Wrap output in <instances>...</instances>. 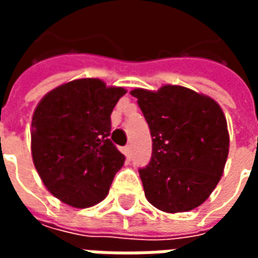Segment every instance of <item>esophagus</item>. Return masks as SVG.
<instances>
[{
	"mask_svg": "<svg viewBox=\"0 0 258 258\" xmlns=\"http://www.w3.org/2000/svg\"><path fill=\"white\" fill-rule=\"evenodd\" d=\"M131 153H133V152H131V146L130 145L124 146V155H125L127 159H131Z\"/></svg>",
	"mask_w": 258,
	"mask_h": 258,
	"instance_id": "1",
	"label": "esophagus"
}]
</instances>
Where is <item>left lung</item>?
Here are the masks:
<instances>
[{
  "instance_id": "left-lung-1",
  "label": "left lung",
  "mask_w": 258,
  "mask_h": 258,
  "mask_svg": "<svg viewBox=\"0 0 258 258\" xmlns=\"http://www.w3.org/2000/svg\"><path fill=\"white\" fill-rule=\"evenodd\" d=\"M152 137L151 162L140 168L148 202L166 213L189 211L221 179L229 149L227 120L214 99L179 87L137 88Z\"/></svg>"
}]
</instances>
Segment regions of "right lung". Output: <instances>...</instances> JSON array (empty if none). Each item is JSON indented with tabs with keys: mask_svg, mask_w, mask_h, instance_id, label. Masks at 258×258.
<instances>
[{
	"mask_svg": "<svg viewBox=\"0 0 258 258\" xmlns=\"http://www.w3.org/2000/svg\"><path fill=\"white\" fill-rule=\"evenodd\" d=\"M125 94L98 79L59 85L33 114L31 155L42 182L63 203L85 209L106 198L124 155L110 141V114Z\"/></svg>",
	"mask_w": 258,
	"mask_h": 258,
	"instance_id": "right-lung-1",
	"label": "right lung"
}]
</instances>
